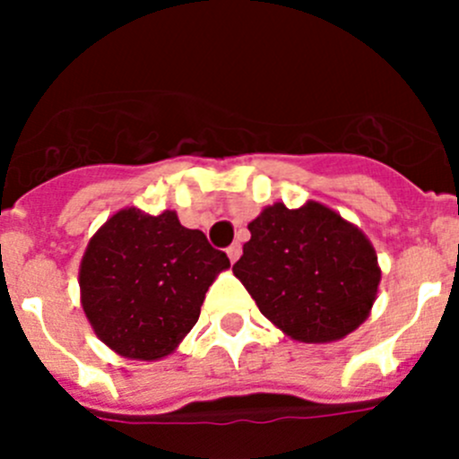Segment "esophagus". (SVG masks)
I'll return each instance as SVG.
<instances>
[{
  "instance_id": "obj_1",
  "label": "esophagus",
  "mask_w": 459,
  "mask_h": 459,
  "mask_svg": "<svg viewBox=\"0 0 459 459\" xmlns=\"http://www.w3.org/2000/svg\"><path fill=\"white\" fill-rule=\"evenodd\" d=\"M226 255H229L230 262H238V257L242 255V247H239V244H230V247L226 248Z\"/></svg>"
}]
</instances>
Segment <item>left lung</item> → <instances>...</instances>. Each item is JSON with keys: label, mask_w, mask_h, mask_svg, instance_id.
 <instances>
[{"label": "left lung", "mask_w": 459, "mask_h": 459, "mask_svg": "<svg viewBox=\"0 0 459 459\" xmlns=\"http://www.w3.org/2000/svg\"><path fill=\"white\" fill-rule=\"evenodd\" d=\"M233 264L264 317L299 342L342 340L368 317L379 284L371 242L317 202L273 204Z\"/></svg>", "instance_id": "1"}]
</instances>
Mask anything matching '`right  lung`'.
Listing matches in <instances>:
<instances>
[{"mask_svg":"<svg viewBox=\"0 0 459 459\" xmlns=\"http://www.w3.org/2000/svg\"><path fill=\"white\" fill-rule=\"evenodd\" d=\"M230 262L173 211L115 212L88 244L82 307L97 337L131 359L169 355L200 319L208 286Z\"/></svg>","mask_w":459,"mask_h":459,"instance_id":"obj_1","label":"right lung"}]
</instances>
